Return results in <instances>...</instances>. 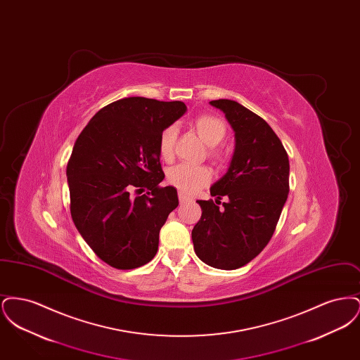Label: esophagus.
<instances>
[{
  "label": "esophagus",
  "instance_id": "obj_1",
  "mask_svg": "<svg viewBox=\"0 0 360 360\" xmlns=\"http://www.w3.org/2000/svg\"><path fill=\"white\" fill-rule=\"evenodd\" d=\"M178 197H179V202H181V204H185V202H190V201H191L188 195H185V194H182V193H179Z\"/></svg>",
  "mask_w": 360,
  "mask_h": 360
}]
</instances>
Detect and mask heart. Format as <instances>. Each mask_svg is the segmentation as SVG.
<instances>
[{"instance_id": "heart-1", "label": "heart", "mask_w": 360, "mask_h": 360, "mask_svg": "<svg viewBox=\"0 0 360 360\" xmlns=\"http://www.w3.org/2000/svg\"><path fill=\"white\" fill-rule=\"evenodd\" d=\"M193 127L209 146V158L216 163H223L225 160V153L221 147H219V144L226 136L225 122L213 115H201L193 120ZM176 136L178 131L172 125L165 128L159 135V154L167 162L172 160L174 156ZM210 179L212 172L206 166H194L186 163L172 167L167 174L169 184L178 188L182 194H194L200 188L206 186Z\"/></svg>"}]
</instances>
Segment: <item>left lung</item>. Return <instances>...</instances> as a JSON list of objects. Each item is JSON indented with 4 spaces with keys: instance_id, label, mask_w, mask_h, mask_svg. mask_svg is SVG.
Returning <instances> with one entry per match:
<instances>
[{
    "instance_id": "8db88e82",
    "label": "left lung",
    "mask_w": 360,
    "mask_h": 360,
    "mask_svg": "<svg viewBox=\"0 0 360 360\" xmlns=\"http://www.w3.org/2000/svg\"><path fill=\"white\" fill-rule=\"evenodd\" d=\"M221 109L236 137L226 174L212 188L216 202L197 201L202 214L191 231L197 257L221 270H235L257 257L274 235L289 194V156L273 128L232 100ZM229 201L220 208V199Z\"/></svg>"
}]
</instances>
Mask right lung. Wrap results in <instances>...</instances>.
Masks as SVG:
<instances>
[{
	"instance_id": "1",
	"label": "right lung",
	"mask_w": 360,
	"mask_h": 360,
	"mask_svg": "<svg viewBox=\"0 0 360 360\" xmlns=\"http://www.w3.org/2000/svg\"><path fill=\"white\" fill-rule=\"evenodd\" d=\"M186 112L182 101L128 97L98 110L68 163L70 212L81 236L106 264L131 270L154 259L159 231L178 206L165 172L159 135Z\"/></svg>"
}]
</instances>
